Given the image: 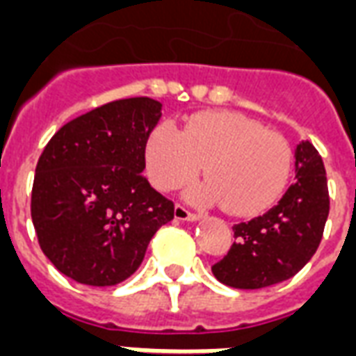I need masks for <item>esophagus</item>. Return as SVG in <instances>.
<instances>
[{
	"label": "esophagus",
	"mask_w": 356,
	"mask_h": 356,
	"mask_svg": "<svg viewBox=\"0 0 356 356\" xmlns=\"http://www.w3.org/2000/svg\"><path fill=\"white\" fill-rule=\"evenodd\" d=\"M173 216H175L177 220H183V222L200 220V214L190 213L188 209H184L183 205H175V209H173Z\"/></svg>",
	"instance_id": "obj_1"
}]
</instances>
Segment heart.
Segmentation results:
<instances>
[{
    "label": "heart",
    "instance_id": "b5f03b06",
    "mask_svg": "<svg viewBox=\"0 0 356 356\" xmlns=\"http://www.w3.org/2000/svg\"><path fill=\"white\" fill-rule=\"evenodd\" d=\"M291 153L286 140L254 119L235 112L192 118L183 132L162 123L149 134L145 166L162 192L175 190L205 166L207 183L188 190L194 202H222L235 216H256L273 207L289 177Z\"/></svg>",
    "mask_w": 356,
    "mask_h": 356
}]
</instances>
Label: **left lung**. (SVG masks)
Masks as SVG:
<instances>
[{
	"mask_svg": "<svg viewBox=\"0 0 356 356\" xmlns=\"http://www.w3.org/2000/svg\"><path fill=\"white\" fill-rule=\"evenodd\" d=\"M295 179L278 205L233 226L235 243L211 267L216 280L235 289H261L289 280L310 261L330 205L325 166L310 142L295 149Z\"/></svg>",
	"mask_w": 356,
	"mask_h": 356,
	"instance_id": "left-lung-1",
	"label": "left lung"
}]
</instances>
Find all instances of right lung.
Wrapping results in <instances>:
<instances>
[{
    "mask_svg": "<svg viewBox=\"0 0 356 356\" xmlns=\"http://www.w3.org/2000/svg\"><path fill=\"white\" fill-rule=\"evenodd\" d=\"M149 97L113 100L51 136L35 168L31 220L40 250L86 286L134 275L173 203L149 184L145 143L162 115Z\"/></svg>",
    "mask_w": 356,
    "mask_h": 356,
    "instance_id": "1",
    "label": "right lung"
}]
</instances>
